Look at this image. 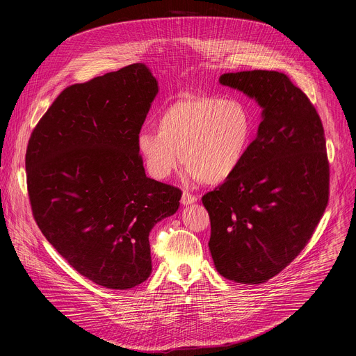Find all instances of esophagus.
Here are the masks:
<instances>
[{
    "label": "esophagus",
    "instance_id": "esophagus-1",
    "mask_svg": "<svg viewBox=\"0 0 356 356\" xmlns=\"http://www.w3.org/2000/svg\"><path fill=\"white\" fill-rule=\"evenodd\" d=\"M197 200H198V197L190 194L188 191H183V194H181V204H183V206L193 204V202H195Z\"/></svg>",
    "mask_w": 356,
    "mask_h": 356
}]
</instances>
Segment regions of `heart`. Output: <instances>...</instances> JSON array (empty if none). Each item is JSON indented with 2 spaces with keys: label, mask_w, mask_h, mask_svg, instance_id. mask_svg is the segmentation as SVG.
<instances>
[{
  "label": "heart",
  "mask_w": 356,
  "mask_h": 356,
  "mask_svg": "<svg viewBox=\"0 0 356 356\" xmlns=\"http://www.w3.org/2000/svg\"><path fill=\"white\" fill-rule=\"evenodd\" d=\"M156 131L140 129L136 136L138 154L150 177L169 179L181 158L186 179L220 184L243 163L255 125L241 99L183 94L161 113Z\"/></svg>",
  "instance_id": "1"
}]
</instances>
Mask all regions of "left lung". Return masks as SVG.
<instances>
[{
	"mask_svg": "<svg viewBox=\"0 0 356 356\" xmlns=\"http://www.w3.org/2000/svg\"><path fill=\"white\" fill-rule=\"evenodd\" d=\"M220 83L255 99L262 121L241 168L202 197L209 246L221 276L259 284L298 255L325 211L324 128L307 95L283 73H224Z\"/></svg>",
	"mask_w": 356,
	"mask_h": 356,
	"instance_id": "obj_1",
	"label": "left lung"
}]
</instances>
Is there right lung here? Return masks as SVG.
<instances>
[{
  "mask_svg": "<svg viewBox=\"0 0 356 356\" xmlns=\"http://www.w3.org/2000/svg\"><path fill=\"white\" fill-rule=\"evenodd\" d=\"M158 91L143 63L70 86L28 143L38 227L72 268L107 289H132L149 277V232L180 206L181 191L149 179L136 149Z\"/></svg>",
  "mask_w": 356,
  "mask_h": 356,
  "instance_id": "add662e5",
  "label": "right lung"
}]
</instances>
